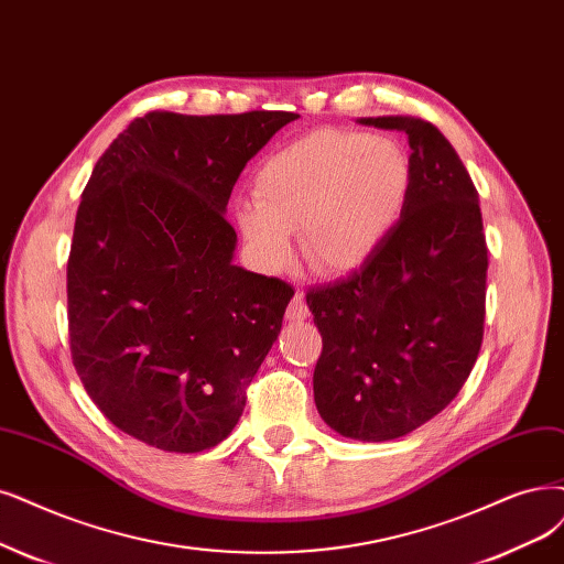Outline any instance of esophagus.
<instances>
[{
	"label": "esophagus",
	"instance_id": "1",
	"mask_svg": "<svg viewBox=\"0 0 564 564\" xmlns=\"http://www.w3.org/2000/svg\"><path fill=\"white\" fill-rule=\"evenodd\" d=\"M285 316H288L290 321H304V318L308 316V306H306L304 293H297V295L293 297V302H290V304H288V311H285Z\"/></svg>",
	"mask_w": 564,
	"mask_h": 564
}]
</instances>
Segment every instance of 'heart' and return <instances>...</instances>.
<instances>
[{
	"instance_id": "1",
	"label": "heart",
	"mask_w": 564,
	"mask_h": 564,
	"mask_svg": "<svg viewBox=\"0 0 564 564\" xmlns=\"http://www.w3.org/2000/svg\"><path fill=\"white\" fill-rule=\"evenodd\" d=\"M411 191V158L383 134L321 130L271 155L237 220L258 260L283 269L290 232L325 274L360 267L398 225Z\"/></svg>"
}]
</instances>
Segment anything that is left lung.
<instances>
[{
    "label": "left lung",
    "mask_w": 564,
    "mask_h": 564,
    "mask_svg": "<svg viewBox=\"0 0 564 564\" xmlns=\"http://www.w3.org/2000/svg\"><path fill=\"white\" fill-rule=\"evenodd\" d=\"M360 122L409 137L411 191L360 269L306 293L323 337L314 398L332 430L390 442L444 411L471 373L484 341L488 246L476 187L432 122Z\"/></svg>",
    "instance_id": "left-lung-1"
}]
</instances>
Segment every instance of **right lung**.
Instances as JSON below:
<instances>
[{
	"mask_svg": "<svg viewBox=\"0 0 564 564\" xmlns=\"http://www.w3.org/2000/svg\"><path fill=\"white\" fill-rule=\"evenodd\" d=\"M290 111L137 118L97 160L67 262L69 348L107 419L170 453L218 446L295 290L232 264L225 208Z\"/></svg>",
	"mask_w": 564,
	"mask_h": 564,
	"instance_id": "1",
	"label": "right lung"
}]
</instances>
